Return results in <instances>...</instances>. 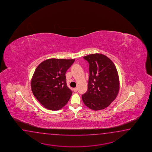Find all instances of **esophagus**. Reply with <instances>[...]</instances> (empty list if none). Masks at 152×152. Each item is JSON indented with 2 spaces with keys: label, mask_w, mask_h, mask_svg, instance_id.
Here are the masks:
<instances>
[{
  "label": "esophagus",
  "mask_w": 152,
  "mask_h": 152,
  "mask_svg": "<svg viewBox=\"0 0 152 152\" xmlns=\"http://www.w3.org/2000/svg\"><path fill=\"white\" fill-rule=\"evenodd\" d=\"M73 91H75V92H77V88H73Z\"/></svg>",
  "instance_id": "obj_1"
}]
</instances>
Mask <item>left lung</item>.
I'll list each match as a JSON object with an SVG mask.
<instances>
[{"label": "left lung", "instance_id": "8db88e82", "mask_svg": "<svg viewBox=\"0 0 152 152\" xmlns=\"http://www.w3.org/2000/svg\"><path fill=\"white\" fill-rule=\"evenodd\" d=\"M89 63L88 89L82 95L85 104L90 109L101 110L110 105L118 94L120 83L116 67L104 54L83 57Z\"/></svg>", "mask_w": 152, "mask_h": 152}]
</instances>
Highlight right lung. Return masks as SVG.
<instances>
[{
    "label": "right lung",
    "mask_w": 152,
    "mask_h": 152,
    "mask_svg": "<svg viewBox=\"0 0 152 152\" xmlns=\"http://www.w3.org/2000/svg\"><path fill=\"white\" fill-rule=\"evenodd\" d=\"M75 59H49L40 63L31 80L33 95L48 110H59L68 102L72 92L67 86L65 73Z\"/></svg>",
    "instance_id": "right-lung-1"
}]
</instances>
